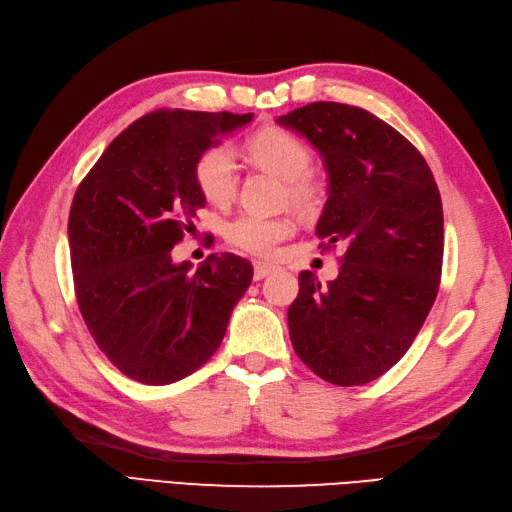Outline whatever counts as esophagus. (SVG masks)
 Listing matches in <instances>:
<instances>
[{
  "instance_id": "1",
  "label": "esophagus",
  "mask_w": 512,
  "mask_h": 512,
  "mask_svg": "<svg viewBox=\"0 0 512 512\" xmlns=\"http://www.w3.org/2000/svg\"><path fill=\"white\" fill-rule=\"evenodd\" d=\"M273 270H275V266H273V264H266V262H255V264H253V277L259 281V279L268 277L270 273H273Z\"/></svg>"
}]
</instances>
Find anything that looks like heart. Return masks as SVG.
I'll use <instances>...</instances> for the list:
<instances>
[{
  "mask_svg": "<svg viewBox=\"0 0 512 512\" xmlns=\"http://www.w3.org/2000/svg\"><path fill=\"white\" fill-rule=\"evenodd\" d=\"M248 156L257 165L277 173L290 182V198L303 202L310 198L306 176L312 165L310 149L303 140L277 127H268L248 140ZM195 180L202 195L211 204L224 206L235 198L239 182V165L235 151L228 145L206 149L195 165ZM295 231L288 217H270L257 213H242L228 222V242L255 255H273L277 246Z\"/></svg>",
  "mask_w": 512,
  "mask_h": 512,
  "instance_id": "obj_1",
  "label": "heart"
}]
</instances>
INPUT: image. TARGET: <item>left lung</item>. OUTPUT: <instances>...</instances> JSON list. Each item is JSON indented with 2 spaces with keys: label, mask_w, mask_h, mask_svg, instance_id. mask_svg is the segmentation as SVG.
Instances as JSON below:
<instances>
[{
  "label": "left lung",
  "mask_w": 512,
  "mask_h": 512,
  "mask_svg": "<svg viewBox=\"0 0 512 512\" xmlns=\"http://www.w3.org/2000/svg\"><path fill=\"white\" fill-rule=\"evenodd\" d=\"M277 125L323 158L328 200L317 237L345 246L339 275L325 286L310 270L299 275L288 308L292 347L332 385L372 383L405 356L438 295V184L418 149L361 107L319 101Z\"/></svg>",
  "instance_id": "left-lung-1"
}]
</instances>
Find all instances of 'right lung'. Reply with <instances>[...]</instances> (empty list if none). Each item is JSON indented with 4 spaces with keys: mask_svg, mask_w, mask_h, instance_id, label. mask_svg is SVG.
<instances>
[{
    "mask_svg": "<svg viewBox=\"0 0 512 512\" xmlns=\"http://www.w3.org/2000/svg\"><path fill=\"white\" fill-rule=\"evenodd\" d=\"M253 114L160 110L118 134L76 189L68 237L79 310L105 356L129 378L169 385L220 347L253 279L248 259L173 262L206 198L195 165Z\"/></svg>",
    "mask_w": 512,
    "mask_h": 512,
    "instance_id": "obj_1",
    "label": "right lung"
}]
</instances>
